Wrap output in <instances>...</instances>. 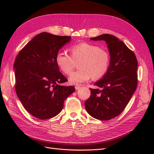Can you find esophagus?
Returning <instances> with one entry per match:
<instances>
[{
    "mask_svg": "<svg viewBox=\"0 0 154 154\" xmlns=\"http://www.w3.org/2000/svg\"><path fill=\"white\" fill-rule=\"evenodd\" d=\"M81 88V87L79 85H75V89L76 90H78V89H80V88Z\"/></svg>",
    "mask_w": 154,
    "mask_h": 154,
    "instance_id": "34e87169",
    "label": "esophagus"
}]
</instances>
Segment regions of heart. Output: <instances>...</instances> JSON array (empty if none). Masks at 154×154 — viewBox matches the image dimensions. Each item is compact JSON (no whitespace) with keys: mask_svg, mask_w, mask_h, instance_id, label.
<instances>
[{"mask_svg":"<svg viewBox=\"0 0 154 154\" xmlns=\"http://www.w3.org/2000/svg\"><path fill=\"white\" fill-rule=\"evenodd\" d=\"M71 55L66 51H60L56 54L55 61L58 68L66 75H70L80 62V70L72 73L69 81L72 84L86 82L93 77L99 80L104 77L110 65V56L108 51L98 45L82 42L71 45Z\"/></svg>","mask_w":154,"mask_h":154,"instance_id":"b5f03b06","label":"heart"}]
</instances>
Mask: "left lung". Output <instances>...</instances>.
Wrapping results in <instances>:
<instances>
[{"mask_svg":"<svg viewBox=\"0 0 154 154\" xmlns=\"http://www.w3.org/2000/svg\"><path fill=\"white\" fill-rule=\"evenodd\" d=\"M91 40L106 42L110 65L106 75L94 84L99 88H90L85 106L92 117L107 121L122 112L136 91L137 60L133 51L114 35L104 34Z\"/></svg>","mask_w":154,"mask_h":154,"instance_id":"8db88e82","label":"left lung"}]
</instances>
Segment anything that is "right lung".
<instances>
[{
  "label": "right lung",
  "instance_id": "1",
  "mask_svg": "<svg viewBox=\"0 0 154 154\" xmlns=\"http://www.w3.org/2000/svg\"><path fill=\"white\" fill-rule=\"evenodd\" d=\"M70 41L71 36L41 32L15 58L16 93L25 109L36 118L48 119L58 115L65 100L75 91L74 86L60 85L67 79L55 61L56 54Z\"/></svg>",
  "mask_w": 154,
  "mask_h": 154
}]
</instances>
